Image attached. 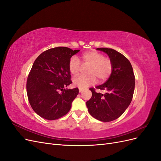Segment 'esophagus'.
Instances as JSON below:
<instances>
[{
    "label": "esophagus",
    "instance_id": "1",
    "mask_svg": "<svg viewBox=\"0 0 161 161\" xmlns=\"http://www.w3.org/2000/svg\"><path fill=\"white\" fill-rule=\"evenodd\" d=\"M82 92V89H79V92Z\"/></svg>",
    "mask_w": 161,
    "mask_h": 161
}]
</instances>
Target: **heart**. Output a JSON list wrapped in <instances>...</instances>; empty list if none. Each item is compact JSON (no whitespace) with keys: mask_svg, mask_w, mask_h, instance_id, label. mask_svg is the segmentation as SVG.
Returning <instances> with one entry per match:
<instances>
[{"mask_svg":"<svg viewBox=\"0 0 161 161\" xmlns=\"http://www.w3.org/2000/svg\"><path fill=\"white\" fill-rule=\"evenodd\" d=\"M85 65H90L88 70L89 76H79L73 79V84L81 89H85L95 84L97 77L99 80L108 79L113 69V64L108 57L95 50L84 53L82 55ZM80 63L76 56H72L69 63V70L72 75H77L80 70Z\"/></svg>","mask_w":161,"mask_h":161,"instance_id":"heart-1","label":"heart"}]
</instances>
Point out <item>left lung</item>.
<instances>
[{"instance_id": "1", "label": "left lung", "mask_w": 161, "mask_h": 161, "mask_svg": "<svg viewBox=\"0 0 161 161\" xmlns=\"http://www.w3.org/2000/svg\"><path fill=\"white\" fill-rule=\"evenodd\" d=\"M106 53L113 64L108 80L97 89L106 91L105 94L91 88V98L86 105L94 118L104 122L118 119L130 105L135 87V76L131 63L123 54L114 49L97 48Z\"/></svg>"}]
</instances>
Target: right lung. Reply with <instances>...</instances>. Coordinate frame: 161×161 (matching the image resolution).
<instances>
[{"label": "right lung", "mask_w": 161, "mask_h": 161, "mask_svg": "<svg viewBox=\"0 0 161 161\" xmlns=\"http://www.w3.org/2000/svg\"><path fill=\"white\" fill-rule=\"evenodd\" d=\"M80 50L56 47L42 52L34 62L27 80V93L32 109L48 120L66 115L79 89H65L72 83L69 70L71 57Z\"/></svg>", "instance_id": "add662e5"}]
</instances>
